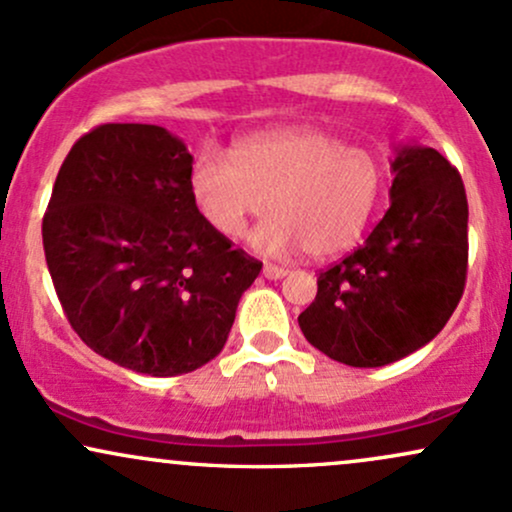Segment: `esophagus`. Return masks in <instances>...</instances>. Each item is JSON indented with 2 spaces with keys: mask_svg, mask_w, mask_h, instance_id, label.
<instances>
[{
  "mask_svg": "<svg viewBox=\"0 0 512 512\" xmlns=\"http://www.w3.org/2000/svg\"><path fill=\"white\" fill-rule=\"evenodd\" d=\"M262 274L267 276V279H281V276H286V269L284 267H276V264H264L262 267Z\"/></svg>",
  "mask_w": 512,
  "mask_h": 512,
  "instance_id": "34e87169",
  "label": "esophagus"
}]
</instances>
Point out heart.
<instances>
[{"label": "heart", "mask_w": 512, "mask_h": 512, "mask_svg": "<svg viewBox=\"0 0 512 512\" xmlns=\"http://www.w3.org/2000/svg\"><path fill=\"white\" fill-rule=\"evenodd\" d=\"M383 190V166L370 151L310 127H276L243 137L233 156L204 146L190 170L202 219L238 238L252 216L274 211L248 236L264 255L303 248L310 257L349 250L366 231Z\"/></svg>", "instance_id": "b5f03b06"}]
</instances>
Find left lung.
Returning a JSON list of instances; mask_svg holds the SVG:
<instances>
[{"instance_id": "1", "label": "left lung", "mask_w": 512, "mask_h": 512, "mask_svg": "<svg viewBox=\"0 0 512 512\" xmlns=\"http://www.w3.org/2000/svg\"><path fill=\"white\" fill-rule=\"evenodd\" d=\"M390 209L361 248L317 276L298 315L310 344L354 368L395 363L450 320L467 279V195L431 146L404 144L390 161Z\"/></svg>"}]
</instances>
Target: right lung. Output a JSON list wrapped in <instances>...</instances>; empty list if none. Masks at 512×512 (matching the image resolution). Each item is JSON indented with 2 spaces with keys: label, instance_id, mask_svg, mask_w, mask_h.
Returning a JSON list of instances; mask_svg holds the SVG:
<instances>
[{
  "label": "right lung",
  "instance_id": "obj_1",
  "mask_svg": "<svg viewBox=\"0 0 512 512\" xmlns=\"http://www.w3.org/2000/svg\"><path fill=\"white\" fill-rule=\"evenodd\" d=\"M192 154L158 125H101L72 146L43 219L69 325L96 354L168 378L219 356L262 262L202 219Z\"/></svg>",
  "mask_w": 512,
  "mask_h": 512
}]
</instances>
